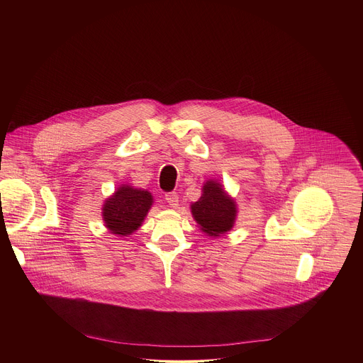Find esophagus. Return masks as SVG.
Returning a JSON list of instances; mask_svg holds the SVG:
<instances>
[{
    "mask_svg": "<svg viewBox=\"0 0 363 363\" xmlns=\"http://www.w3.org/2000/svg\"><path fill=\"white\" fill-rule=\"evenodd\" d=\"M164 200H166V203H167L170 207H179V194H177V193H167V194L164 196Z\"/></svg>",
    "mask_w": 363,
    "mask_h": 363,
    "instance_id": "1",
    "label": "esophagus"
}]
</instances>
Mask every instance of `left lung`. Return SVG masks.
<instances>
[{"label": "left lung", "instance_id": "left-lung-1", "mask_svg": "<svg viewBox=\"0 0 363 363\" xmlns=\"http://www.w3.org/2000/svg\"><path fill=\"white\" fill-rule=\"evenodd\" d=\"M191 213L204 233L216 238L233 228L238 207L235 200L222 189L220 183L207 180L203 186L200 200L191 204Z\"/></svg>", "mask_w": 363, "mask_h": 363}]
</instances>
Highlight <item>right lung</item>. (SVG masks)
Masks as SVG:
<instances>
[{
	"label": "right lung",
	"mask_w": 363,
	"mask_h": 363,
	"mask_svg": "<svg viewBox=\"0 0 363 363\" xmlns=\"http://www.w3.org/2000/svg\"><path fill=\"white\" fill-rule=\"evenodd\" d=\"M152 203L154 199L148 190L121 184L104 201L102 208L104 226L110 233L128 236L143 225Z\"/></svg>",
	"instance_id": "right-lung-1"
}]
</instances>
